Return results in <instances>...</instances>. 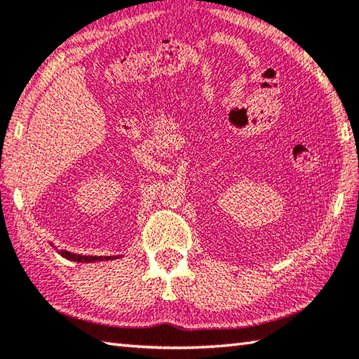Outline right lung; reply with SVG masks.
Wrapping results in <instances>:
<instances>
[{"mask_svg": "<svg viewBox=\"0 0 359 359\" xmlns=\"http://www.w3.org/2000/svg\"><path fill=\"white\" fill-rule=\"evenodd\" d=\"M50 245H52V242H50ZM58 253L62 255L63 258L76 261V263H95V261H107V259L118 258V257H85V255L82 257V255H76V253H71V252H66V250H58Z\"/></svg>", "mask_w": 359, "mask_h": 359, "instance_id": "right-lung-1", "label": "right lung"}]
</instances>
